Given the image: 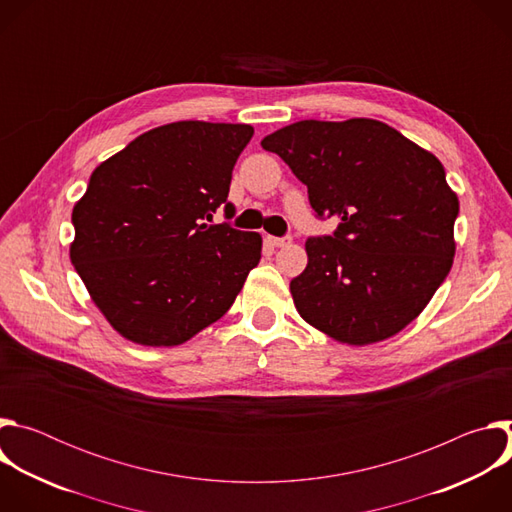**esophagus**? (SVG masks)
<instances>
[{"label":"esophagus","instance_id":"obj_1","mask_svg":"<svg viewBox=\"0 0 512 512\" xmlns=\"http://www.w3.org/2000/svg\"><path fill=\"white\" fill-rule=\"evenodd\" d=\"M269 243L273 247H287L291 243V237H269Z\"/></svg>","mask_w":512,"mask_h":512}]
</instances>
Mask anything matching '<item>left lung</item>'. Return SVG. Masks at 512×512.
Returning <instances> with one entry per match:
<instances>
[{
  "mask_svg": "<svg viewBox=\"0 0 512 512\" xmlns=\"http://www.w3.org/2000/svg\"><path fill=\"white\" fill-rule=\"evenodd\" d=\"M308 186L332 237L306 241L308 265L289 291L300 316L330 338L364 346L411 324L452 269L460 210L442 162L377 119L291 123L267 135Z\"/></svg>",
  "mask_w": 512,
  "mask_h": 512,
  "instance_id": "8db88e82",
  "label": "left lung"
}]
</instances>
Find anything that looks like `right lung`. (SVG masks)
I'll use <instances>...</instances> for the list:
<instances>
[{
  "label": "right lung",
  "mask_w": 512,
  "mask_h": 512,
  "mask_svg": "<svg viewBox=\"0 0 512 512\" xmlns=\"http://www.w3.org/2000/svg\"><path fill=\"white\" fill-rule=\"evenodd\" d=\"M253 127L176 121L135 137L72 208L70 261L127 340L178 346L223 318L261 259V235L208 225Z\"/></svg>",
  "instance_id": "add662e5"
}]
</instances>
